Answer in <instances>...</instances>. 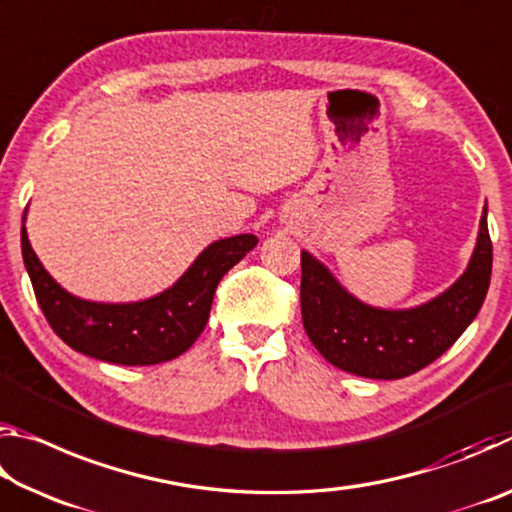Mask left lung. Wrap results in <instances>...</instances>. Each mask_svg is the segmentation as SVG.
<instances>
[{
    "label": "left lung",
    "mask_w": 512,
    "mask_h": 512,
    "mask_svg": "<svg viewBox=\"0 0 512 512\" xmlns=\"http://www.w3.org/2000/svg\"><path fill=\"white\" fill-rule=\"evenodd\" d=\"M302 325L316 350L352 375L402 379L429 366L479 314L490 287L492 241L488 205L465 273L440 296L411 309L366 305L341 287L329 268L302 250Z\"/></svg>",
    "instance_id": "1"
}]
</instances>
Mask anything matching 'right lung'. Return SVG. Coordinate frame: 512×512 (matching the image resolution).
Returning <instances> with one entry per match:
<instances>
[{"label": "right lung", "mask_w": 512, "mask_h": 512, "mask_svg": "<svg viewBox=\"0 0 512 512\" xmlns=\"http://www.w3.org/2000/svg\"><path fill=\"white\" fill-rule=\"evenodd\" d=\"M22 216V257L51 329L69 348L119 366H155L189 350L210 318L216 284L257 246L255 235L214 241L173 287L137 302L76 298L51 277L29 244Z\"/></svg>", "instance_id": "add662e5"}]
</instances>
